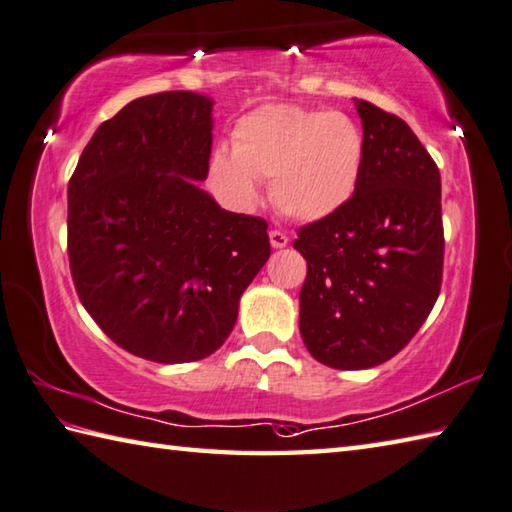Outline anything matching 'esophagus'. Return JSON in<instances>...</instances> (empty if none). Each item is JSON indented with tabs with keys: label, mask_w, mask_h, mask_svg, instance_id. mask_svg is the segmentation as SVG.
<instances>
[{
	"label": "esophagus",
	"mask_w": 512,
	"mask_h": 512,
	"mask_svg": "<svg viewBox=\"0 0 512 512\" xmlns=\"http://www.w3.org/2000/svg\"><path fill=\"white\" fill-rule=\"evenodd\" d=\"M269 243H272V247H274V249H283V247H287L289 238H287L285 231H278V229H274V231H269Z\"/></svg>",
	"instance_id": "obj_1"
}]
</instances>
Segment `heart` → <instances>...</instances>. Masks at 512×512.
Here are the masks:
<instances>
[{
  "label": "heart",
  "instance_id": "b5f03b06",
  "mask_svg": "<svg viewBox=\"0 0 512 512\" xmlns=\"http://www.w3.org/2000/svg\"><path fill=\"white\" fill-rule=\"evenodd\" d=\"M363 165V136L339 111L267 104L231 131V153L209 158V185L231 207H249L256 180L269 178L274 207L292 220H321L354 194Z\"/></svg>",
  "mask_w": 512,
  "mask_h": 512
}]
</instances>
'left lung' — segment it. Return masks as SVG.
<instances>
[{"mask_svg":"<svg viewBox=\"0 0 512 512\" xmlns=\"http://www.w3.org/2000/svg\"><path fill=\"white\" fill-rule=\"evenodd\" d=\"M363 165L352 198L296 231L307 260L303 343L336 370L381 365L410 343L443 276L441 176L399 115L356 100Z\"/></svg>","mask_w":512,"mask_h":512,"instance_id":"obj_1","label":"left lung"}]
</instances>
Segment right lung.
Here are the masks:
<instances>
[{
  "label": "right lung",
  "instance_id": "1",
  "mask_svg": "<svg viewBox=\"0 0 512 512\" xmlns=\"http://www.w3.org/2000/svg\"><path fill=\"white\" fill-rule=\"evenodd\" d=\"M211 102L144 95L102 122L69 180L77 296L122 350L156 363L214 354L267 263V223L218 207L196 180L211 156Z\"/></svg>",
  "mask_w": 512,
  "mask_h": 512
}]
</instances>
